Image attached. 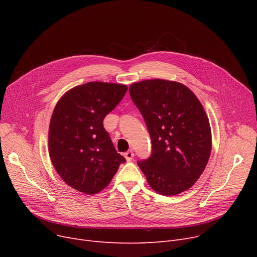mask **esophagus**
Listing matches in <instances>:
<instances>
[{"instance_id":"1","label":"esophagus","mask_w":257,"mask_h":257,"mask_svg":"<svg viewBox=\"0 0 257 257\" xmlns=\"http://www.w3.org/2000/svg\"><path fill=\"white\" fill-rule=\"evenodd\" d=\"M124 156H125V158H126L127 161H131L132 158H133V156H134V154H133L132 151H128V152H126V153L124 154Z\"/></svg>"}]
</instances>
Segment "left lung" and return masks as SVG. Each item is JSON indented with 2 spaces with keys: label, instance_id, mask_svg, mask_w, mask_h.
<instances>
[{
  "label": "left lung",
  "instance_id": "left-lung-1",
  "mask_svg": "<svg viewBox=\"0 0 257 257\" xmlns=\"http://www.w3.org/2000/svg\"><path fill=\"white\" fill-rule=\"evenodd\" d=\"M152 142V154L138 165L152 190L176 196L191 188L205 170L211 129L203 106L184 84L164 79L129 86Z\"/></svg>",
  "mask_w": 257,
  "mask_h": 257
}]
</instances>
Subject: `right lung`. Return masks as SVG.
<instances>
[{
    "instance_id": "1",
    "label": "right lung",
    "mask_w": 257,
    "mask_h": 257,
    "mask_svg": "<svg viewBox=\"0 0 257 257\" xmlns=\"http://www.w3.org/2000/svg\"><path fill=\"white\" fill-rule=\"evenodd\" d=\"M127 85L93 81L67 90L49 126V155L61 179L74 190L94 195L110 183L126 159L114 149L103 119Z\"/></svg>"
}]
</instances>
